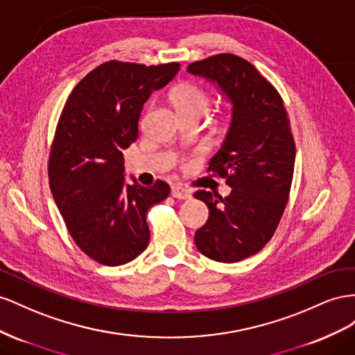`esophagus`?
Segmentation results:
<instances>
[{"mask_svg": "<svg viewBox=\"0 0 355 355\" xmlns=\"http://www.w3.org/2000/svg\"><path fill=\"white\" fill-rule=\"evenodd\" d=\"M171 195L174 196V198H177V199H190V198H191L190 190L184 189L183 186H180V184H177V186H172V189H171Z\"/></svg>", "mask_w": 355, "mask_h": 355, "instance_id": "obj_1", "label": "esophagus"}]
</instances>
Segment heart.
<instances>
[{"label": "heart", "mask_w": 355, "mask_h": 355, "mask_svg": "<svg viewBox=\"0 0 355 355\" xmlns=\"http://www.w3.org/2000/svg\"><path fill=\"white\" fill-rule=\"evenodd\" d=\"M171 101L183 117H202L211 104V96L204 87L195 82H181L171 89Z\"/></svg>", "instance_id": "1"}]
</instances>
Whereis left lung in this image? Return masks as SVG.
Wrapping results in <instances>:
<instances>
[{
  "instance_id": "left-lung-1",
  "label": "left lung",
  "mask_w": 355,
  "mask_h": 355,
  "mask_svg": "<svg viewBox=\"0 0 355 355\" xmlns=\"http://www.w3.org/2000/svg\"><path fill=\"white\" fill-rule=\"evenodd\" d=\"M187 71L217 83L234 105L225 143L208 168L232 191L226 198L196 191L209 217L195 244L211 260L235 263L265 247L284 214L296 157L290 119L278 90L245 59L220 53Z\"/></svg>"
}]
</instances>
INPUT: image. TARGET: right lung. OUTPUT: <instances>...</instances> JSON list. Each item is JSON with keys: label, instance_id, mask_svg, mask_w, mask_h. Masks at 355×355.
<instances>
[{"label": "right lung", "instance_id": "obj_1", "mask_svg": "<svg viewBox=\"0 0 355 355\" xmlns=\"http://www.w3.org/2000/svg\"><path fill=\"white\" fill-rule=\"evenodd\" d=\"M178 69V62L108 60L80 80L60 113L49 156L50 190L69 235L101 265H125L147 248V212L169 195L162 180L150 189L126 184L123 150L138 138L151 92Z\"/></svg>", "mask_w": 355, "mask_h": 355}]
</instances>
